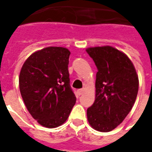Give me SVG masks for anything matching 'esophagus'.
<instances>
[{
    "instance_id": "esophagus-1",
    "label": "esophagus",
    "mask_w": 152,
    "mask_h": 152,
    "mask_svg": "<svg viewBox=\"0 0 152 152\" xmlns=\"http://www.w3.org/2000/svg\"><path fill=\"white\" fill-rule=\"evenodd\" d=\"M84 89H80V90H79V91H77V92H78V94H79V96H80V95H82V94H83V93H84Z\"/></svg>"
}]
</instances>
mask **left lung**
Segmentation results:
<instances>
[{"label":"left lung","instance_id":"8db88e82","mask_svg":"<svg viewBox=\"0 0 152 152\" xmlns=\"http://www.w3.org/2000/svg\"><path fill=\"white\" fill-rule=\"evenodd\" d=\"M98 72L96 99L87 109L90 125L97 131L110 132L124 120L135 102L139 79L131 60L110 45L89 47Z\"/></svg>","mask_w":152,"mask_h":152}]
</instances>
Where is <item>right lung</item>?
<instances>
[{
  "label": "right lung",
  "mask_w": 152,
  "mask_h": 152,
  "mask_svg": "<svg viewBox=\"0 0 152 152\" xmlns=\"http://www.w3.org/2000/svg\"><path fill=\"white\" fill-rule=\"evenodd\" d=\"M67 48L49 46L24 61L19 74V90L28 113L40 125L56 128L69 116L76 97L70 87Z\"/></svg>",
  "instance_id": "1"
}]
</instances>
